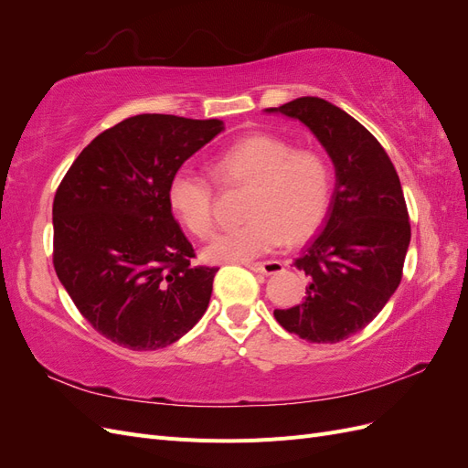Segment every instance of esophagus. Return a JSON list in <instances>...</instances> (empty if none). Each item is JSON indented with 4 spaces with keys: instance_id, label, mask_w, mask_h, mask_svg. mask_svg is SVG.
Listing matches in <instances>:
<instances>
[{
    "instance_id": "1",
    "label": "esophagus",
    "mask_w": 468,
    "mask_h": 468,
    "mask_svg": "<svg viewBox=\"0 0 468 468\" xmlns=\"http://www.w3.org/2000/svg\"><path fill=\"white\" fill-rule=\"evenodd\" d=\"M248 269H251L253 273H260V275H273V273H279L282 269V263L281 261H260V263H248L246 265Z\"/></svg>"
}]
</instances>
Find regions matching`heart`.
I'll return each mask as SVG.
<instances>
[{"label": "heart", "instance_id": "obj_1", "mask_svg": "<svg viewBox=\"0 0 468 468\" xmlns=\"http://www.w3.org/2000/svg\"><path fill=\"white\" fill-rule=\"evenodd\" d=\"M212 172L224 186H250L246 224L217 234L203 256L215 263L251 261L282 242L301 244L328 215L332 169L324 155L294 148L291 140L256 133L220 152ZM167 205L176 218L197 236L207 238L215 226V189L207 176L181 165L167 183Z\"/></svg>", "mask_w": 468, "mask_h": 468}]
</instances>
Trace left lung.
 I'll list each match as a JSON object with an SVG mask.
<instances>
[{"label": "left lung", "mask_w": 468, "mask_h": 468, "mask_svg": "<svg viewBox=\"0 0 468 468\" xmlns=\"http://www.w3.org/2000/svg\"><path fill=\"white\" fill-rule=\"evenodd\" d=\"M265 111L304 122L335 167L324 230L294 260L308 277L304 301L273 314L306 342L337 344L373 322L400 285L410 246L400 179L378 140L325 99L299 97Z\"/></svg>", "instance_id": "left-lung-1"}]
</instances>
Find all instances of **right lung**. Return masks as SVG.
<instances>
[{
    "label": "right lung",
    "instance_id": "right-lung-1",
    "mask_svg": "<svg viewBox=\"0 0 468 468\" xmlns=\"http://www.w3.org/2000/svg\"><path fill=\"white\" fill-rule=\"evenodd\" d=\"M222 131L218 119H124L81 150L56 189V275L81 316L117 346L165 347L205 314L218 267L193 265L167 183Z\"/></svg>",
    "mask_w": 468,
    "mask_h": 468
}]
</instances>
